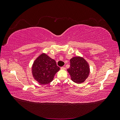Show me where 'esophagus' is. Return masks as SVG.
<instances>
[{
    "instance_id": "obj_1",
    "label": "esophagus",
    "mask_w": 120,
    "mask_h": 120,
    "mask_svg": "<svg viewBox=\"0 0 120 120\" xmlns=\"http://www.w3.org/2000/svg\"><path fill=\"white\" fill-rule=\"evenodd\" d=\"M60 69H61V70H66V68L63 67H61V68H60Z\"/></svg>"
}]
</instances>
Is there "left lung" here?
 <instances>
[{"instance_id":"left-lung-1","label":"left lung","mask_w":120,"mask_h":120,"mask_svg":"<svg viewBox=\"0 0 120 120\" xmlns=\"http://www.w3.org/2000/svg\"><path fill=\"white\" fill-rule=\"evenodd\" d=\"M70 67L68 69L71 80L77 83L85 81L90 74V67L83 57L75 56L70 60Z\"/></svg>"}]
</instances>
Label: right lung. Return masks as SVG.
I'll list each match as a JSON object with an SVG mask.
<instances>
[{"label": "right lung", "instance_id": "1", "mask_svg": "<svg viewBox=\"0 0 120 120\" xmlns=\"http://www.w3.org/2000/svg\"><path fill=\"white\" fill-rule=\"evenodd\" d=\"M60 69L55 60L42 53L34 61L32 74L37 82L41 85H46L53 80L54 75Z\"/></svg>", "mask_w": 120, "mask_h": 120}]
</instances>
